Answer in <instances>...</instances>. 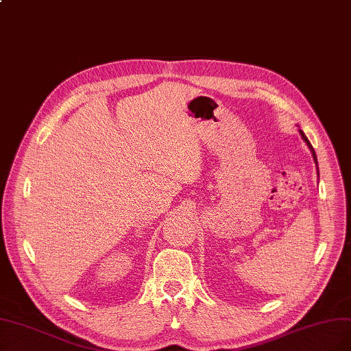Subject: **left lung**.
Wrapping results in <instances>:
<instances>
[{"instance_id": "8db88e82", "label": "left lung", "mask_w": 351, "mask_h": 351, "mask_svg": "<svg viewBox=\"0 0 351 351\" xmlns=\"http://www.w3.org/2000/svg\"><path fill=\"white\" fill-rule=\"evenodd\" d=\"M300 132V135H302V139H304L306 143H308V147H309V149L312 151V155H313V160H315V162H317V155H315V151H313V148H312V145H311V142L308 141V138L305 136V134H304V132H302V130H299ZM318 164V162H317Z\"/></svg>"}]
</instances>
